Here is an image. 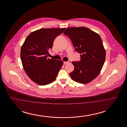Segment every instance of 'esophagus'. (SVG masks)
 <instances>
[{"mask_svg":"<svg viewBox=\"0 0 127 127\" xmlns=\"http://www.w3.org/2000/svg\"><path fill=\"white\" fill-rule=\"evenodd\" d=\"M69 62L68 61H64L63 62V64H64V65H65V64H66L67 63H68Z\"/></svg>","mask_w":127,"mask_h":127,"instance_id":"34e87169","label":"esophagus"}]
</instances>
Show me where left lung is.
I'll use <instances>...</instances> for the list:
<instances>
[{"label":"left lung","instance_id":"obj_1","mask_svg":"<svg viewBox=\"0 0 127 127\" xmlns=\"http://www.w3.org/2000/svg\"><path fill=\"white\" fill-rule=\"evenodd\" d=\"M63 33L80 54V61L72 62L74 69L69 73L71 78L79 83L90 82L98 75L105 61L106 51L100 36L83 27L69 28Z\"/></svg>","mask_w":127,"mask_h":127}]
</instances>
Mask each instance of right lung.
<instances>
[{
    "label": "right lung",
    "mask_w": 127,
    "mask_h": 127,
    "mask_svg": "<svg viewBox=\"0 0 127 127\" xmlns=\"http://www.w3.org/2000/svg\"><path fill=\"white\" fill-rule=\"evenodd\" d=\"M65 29H41L31 32L25 39L21 48V60L25 72L36 84L46 85L56 78L63 62L48 58V51Z\"/></svg>",
    "instance_id": "1"
}]
</instances>
